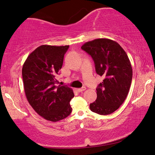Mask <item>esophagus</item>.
Segmentation results:
<instances>
[{"label":"esophagus","mask_w":155,"mask_h":155,"mask_svg":"<svg viewBox=\"0 0 155 155\" xmlns=\"http://www.w3.org/2000/svg\"><path fill=\"white\" fill-rule=\"evenodd\" d=\"M85 90H86L85 87H81V88H78V89H77V91H78V92H81V91H83Z\"/></svg>","instance_id":"esophagus-1"}]
</instances>
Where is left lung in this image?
Here are the masks:
<instances>
[{
    "instance_id": "8db88e82",
    "label": "left lung",
    "mask_w": 155,
    "mask_h": 155,
    "mask_svg": "<svg viewBox=\"0 0 155 155\" xmlns=\"http://www.w3.org/2000/svg\"><path fill=\"white\" fill-rule=\"evenodd\" d=\"M81 48L92 57L96 73L104 78L96 88L97 98L90 104V110L111 114L124 103L130 87L133 70L127 54L118 43L106 38L87 41Z\"/></svg>"
}]
</instances>
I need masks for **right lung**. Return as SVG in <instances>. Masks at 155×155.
I'll return each mask as SVG.
<instances>
[{
	"label": "right lung",
	"mask_w": 155,
	"mask_h": 155,
	"mask_svg": "<svg viewBox=\"0 0 155 155\" xmlns=\"http://www.w3.org/2000/svg\"><path fill=\"white\" fill-rule=\"evenodd\" d=\"M69 46L41 45L31 52L22 66L26 97L37 114L46 120L58 122L72 112V88L57 86L55 78Z\"/></svg>",
	"instance_id": "1"
}]
</instances>
